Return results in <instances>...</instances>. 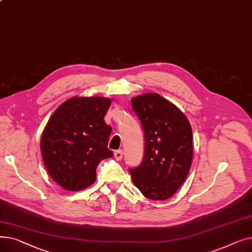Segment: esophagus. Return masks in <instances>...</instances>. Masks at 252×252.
<instances>
[{"instance_id":"1","label":"esophagus","mask_w":252,"mask_h":252,"mask_svg":"<svg viewBox=\"0 0 252 252\" xmlns=\"http://www.w3.org/2000/svg\"><path fill=\"white\" fill-rule=\"evenodd\" d=\"M123 150H116V151H114V157H115V159L116 160H122V158H123Z\"/></svg>"}]
</instances>
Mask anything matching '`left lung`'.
I'll return each instance as SVG.
<instances>
[{"mask_svg":"<svg viewBox=\"0 0 252 252\" xmlns=\"http://www.w3.org/2000/svg\"><path fill=\"white\" fill-rule=\"evenodd\" d=\"M145 134L144 159L129 168L135 186L151 200H166L186 181L193 159V135L187 116L156 93L131 98Z\"/></svg>","mask_w":252,"mask_h":252,"instance_id":"1","label":"left lung"}]
</instances>
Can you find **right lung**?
Returning a JSON list of instances; mask_svg holds the SVG:
<instances>
[{
	"instance_id": "right-lung-1",
	"label": "right lung",
	"mask_w": 252,
	"mask_h": 252,
	"mask_svg": "<svg viewBox=\"0 0 252 252\" xmlns=\"http://www.w3.org/2000/svg\"><path fill=\"white\" fill-rule=\"evenodd\" d=\"M110 105V98L72 97L48 121L41 137L43 161L64 190L78 192L91 186L99 162L112 157L107 148L111 126L104 122Z\"/></svg>"
}]
</instances>
